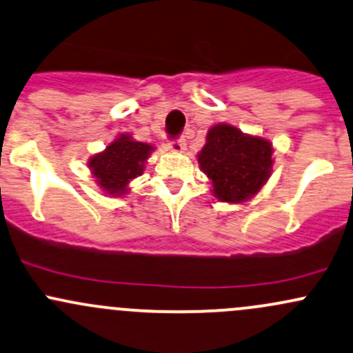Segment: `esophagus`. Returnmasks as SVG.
Listing matches in <instances>:
<instances>
[{"label": "esophagus", "mask_w": 353, "mask_h": 353, "mask_svg": "<svg viewBox=\"0 0 353 353\" xmlns=\"http://www.w3.org/2000/svg\"><path fill=\"white\" fill-rule=\"evenodd\" d=\"M169 148H170V152H174V154H183V152L186 150V140L184 139L170 140Z\"/></svg>", "instance_id": "1"}]
</instances>
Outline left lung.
<instances>
[{
	"instance_id": "1",
	"label": "left lung",
	"mask_w": 353,
	"mask_h": 353,
	"mask_svg": "<svg viewBox=\"0 0 353 353\" xmlns=\"http://www.w3.org/2000/svg\"><path fill=\"white\" fill-rule=\"evenodd\" d=\"M274 147L269 140L243 133L233 125L208 130L198 164L211 181L218 201L245 203L254 198L272 174Z\"/></svg>"
}]
</instances>
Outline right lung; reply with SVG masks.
Returning <instances> with one entry per match:
<instances>
[{"mask_svg":"<svg viewBox=\"0 0 353 353\" xmlns=\"http://www.w3.org/2000/svg\"><path fill=\"white\" fill-rule=\"evenodd\" d=\"M154 150L150 143L137 142L130 133H121L105 150L92 155L88 167L105 194L123 196L128 192L130 181L142 176Z\"/></svg>","mask_w":353,"mask_h":353,"instance_id":"add662e5","label":"right lung"}]
</instances>
